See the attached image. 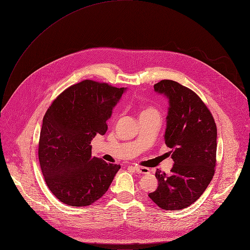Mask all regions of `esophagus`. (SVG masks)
<instances>
[{
  "instance_id": "esophagus-1",
  "label": "esophagus",
  "mask_w": 250,
  "mask_h": 250,
  "mask_svg": "<svg viewBox=\"0 0 250 250\" xmlns=\"http://www.w3.org/2000/svg\"><path fill=\"white\" fill-rule=\"evenodd\" d=\"M134 170L136 171V173L138 174H149L150 170L146 167H141V166H134Z\"/></svg>"
}]
</instances>
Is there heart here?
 Wrapping results in <instances>:
<instances>
[{"instance_id": "obj_1", "label": "heart", "mask_w": 250, "mask_h": 250, "mask_svg": "<svg viewBox=\"0 0 250 250\" xmlns=\"http://www.w3.org/2000/svg\"><path fill=\"white\" fill-rule=\"evenodd\" d=\"M150 113H157V111L154 109V108H151V107H148V108H145L143 109L141 112H140V116H143V115H146V114H150Z\"/></svg>"}]
</instances>
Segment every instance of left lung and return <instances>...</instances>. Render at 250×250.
Here are the masks:
<instances>
[{
    "label": "left lung",
    "instance_id": "1",
    "mask_svg": "<svg viewBox=\"0 0 250 250\" xmlns=\"http://www.w3.org/2000/svg\"><path fill=\"white\" fill-rule=\"evenodd\" d=\"M154 90L169 99L164 137L175 164L170 175L156 171L158 188L148 196L162 209L181 210L194 203L213 179L217 126L200 97L179 82L164 79Z\"/></svg>",
    "mask_w": 250,
    "mask_h": 250
}]
</instances>
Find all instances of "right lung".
Here are the masks:
<instances>
[{"mask_svg": "<svg viewBox=\"0 0 250 250\" xmlns=\"http://www.w3.org/2000/svg\"><path fill=\"white\" fill-rule=\"evenodd\" d=\"M125 91L83 80L62 92L47 110L38 157L46 185L61 202L88 206L111 186L121 166L92 157L90 143L106 133L107 121Z\"/></svg>", "mask_w": 250, "mask_h": 250, "instance_id": "right-lung-1", "label": "right lung"}]
</instances>
